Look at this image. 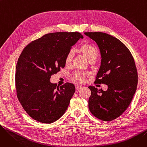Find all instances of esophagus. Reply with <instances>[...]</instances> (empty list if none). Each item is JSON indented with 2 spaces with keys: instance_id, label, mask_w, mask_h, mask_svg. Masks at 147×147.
<instances>
[{
  "instance_id": "34e87169",
  "label": "esophagus",
  "mask_w": 147,
  "mask_h": 147,
  "mask_svg": "<svg viewBox=\"0 0 147 147\" xmlns=\"http://www.w3.org/2000/svg\"><path fill=\"white\" fill-rule=\"evenodd\" d=\"M75 88H76V90H79V89H82V86L80 85V84H76V85H75Z\"/></svg>"
}]
</instances>
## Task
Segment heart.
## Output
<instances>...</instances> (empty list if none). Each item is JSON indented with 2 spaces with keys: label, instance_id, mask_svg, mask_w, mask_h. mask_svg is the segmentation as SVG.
I'll list each match as a JSON object with an SVG mask.
<instances>
[{
  "label": "heart",
  "instance_id": "obj_1",
  "mask_svg": "<svg viewBox=\"0 0 147 147\" xmlns=\"http://www.w3.org/2000/svg\"><path fill=\"white\" fill-rule=\"evenodd\" d=\"M80 51L83 53V55L88 59V61L93 58H96L98 55V49L96 46L92 44H84L82 45L80 48ZM75 51L74 49H69L65 57L64 62L66 65H68L71 63L73 57L74 56ZM88 73L79 71H76L73 75V78L80 83H83L86 81V79L88 76Z\"/></svg>",
  "mask_w": 147,
  "mask_h": 147
}]
</instances>
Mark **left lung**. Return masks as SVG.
I'll use <instances>...</instances> for the list:
<instances>
[{
    "mask_svg": "<svg viewBox=\"0 0 147 147\" xmlns=\"http://www.w3.org/2000/svg\"><path fill=\"white\" fill-rule=\"evenodd\" d=\"M98 45L101 64L95 82L107 84L104 91L93 86L89 99V109L102 121L117 119L129 106L135 93L138 73L135 61L129 49L118 38L102 32L84 33Z\"/></svg>",
    "mask_w": 147,
    "mask_h": 147,
    "instance_id": "left-lung-1",
    "label": "left lung"
}]
</instances>
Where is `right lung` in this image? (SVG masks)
<instances>
[{
  "label": "right lung",
  "instance_id": "add662e5",
  "mask_svg": "<svg viewBox=\"0 0 147 147\" xmlns=\"http://www.w3.org/2000/svg\"><path fill=\"white\" fill-rule=\"evenodd\" d=\"M78 32L46 34L28 44L18 58L15 73L17 96L33 119L52 123L61 117L75 92L71 83H51V76L65 67L68 51L80 38Z\"/></svg>",
  "mask_w": 147,
  "mask_h": 147
}]
</instances>
